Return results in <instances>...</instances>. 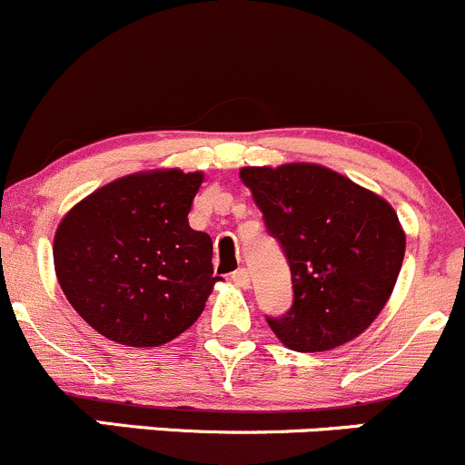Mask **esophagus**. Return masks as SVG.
<instances>
[{
  "label": "esophagus",
  "instance_id": "34e87169",
  "mask_svg": "<svg viewBox=\"0 0 465 465\" xmlns=\"http://www.w3.org/2000/svg\"><path fill=\"white\" fill-rule=\"evenodd\" d=\"M232 281L236 285H241V288H250V272H247L245 267H238L232 274Z\"/></svg>",
  "mask_w": 465,
  "mask_h": 465
}]
</instances>
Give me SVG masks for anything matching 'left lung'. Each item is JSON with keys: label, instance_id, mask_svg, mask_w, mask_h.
<instances>
[{"label": "left lung", "instance_id": "1", "mask_svg": "<svg viewBox=\"0 0 465 465\" xmlns=\"http://www.w3.org/2000/svg\"><path fill=\"white\" fill-rule=\"evenodd\" d=\"M267 233L292 274V306L265 320L288 349L317 353L367 331L387 303L405 233L371 191L315 163L242 168Z\"/></svg>", "mask_w": 465, "mask_h": 465}]
</instances>
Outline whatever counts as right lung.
I'll list each match as a JSON object with an SVG mask.
<instances>
[{
    "instance_id": "obj_1",
    "label": "right lung",
    "mask_w": 465,
    "mask_h": 465,
    "mask_svg": "<svg viewBox=\"0 0 465 465\" xmlns=\"http://www.w3.org/2000/svg\"><path fill=\"white\" fill-rule=\"evenodd\" d=\"M200 184L203 173H137L94 191L60 223V288L107 340L166 344L204 311L220 276L209 233L189 227Z\"/></svg>"
}]
</instances>
